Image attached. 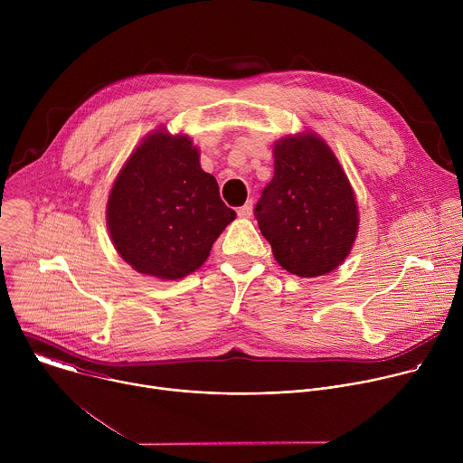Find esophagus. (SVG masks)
Masks as SVG:
<instances>
[{
	"mask_svg": "<svg viewBox=\"0 0 463 463\" xmlns=\"http://www.w3.org/2000/svg\"><path fill=\"white\" fill-rule=\"evenodd\" d=\"M240 218H250L252 216V202H247L243 207L238 209Z\"/></svg>",
	"mask_w": 463,
	"mask_h": 463,
	"instance_id": "esophagus-1",
	"label": "esophagus"
}]
</instances>
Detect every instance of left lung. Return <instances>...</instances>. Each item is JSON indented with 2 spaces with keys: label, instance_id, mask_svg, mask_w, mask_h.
I'll use <instances>...</instances> for the list:
<instances>
[{
  "label": "left lung",
  "instance_id": "left-lung-1",
  "mask_svg": "<svg viewBox=\"0 0 463 463\" xmlns=\"http://www.w3.org/2000/svg\"><path fill=\"white\" fill-rule=\"evenodd\" d=\"M275 175L254 216L275 260L297 277L332 273L350 254L359 213L350 179L315 131L288 136L273 146Z\"/></svg>",
  "mask_w": 463,
  "mask_h": 463
}]
</instances>
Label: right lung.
<instances>
[{
	"mask_svg": "<svg viewBox=\"0 0 463 463\" xmlns=\"http://www.w3.org/2000/svg\"><path fill=\"white\" fill-rule=\"evenodd\" d=\"M236 218L218 181L184 134L154 129L122 165L109 190L106 223L113 247L137 273L179 280L200 269Z\"/></svg>",
	"mask_w": 463,
	"mask_h": 463,
	"instance_id": "1",
	"label": "right lung"
}]
</instances>
